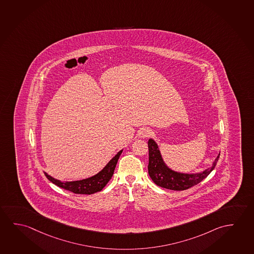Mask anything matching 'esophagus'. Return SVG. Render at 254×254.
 <instances>
[{"mask_svg":"<svg viewBox=\"0 0 254 254\" xmlns=\"http://www.w3.org/2000/svg\"><path fill=\"white\" fill-rule=\"evenodd\" d=\"M151 133H152L151 132V129H148V128H143V129L139 130L138 135H139V137L145 138V137H149Z\"/></svg>","mask_w":254,"mask_h":254,"instance_id":"esophagus-1","label":"esophagus"}]
</instances>
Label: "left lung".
<instances>
[{
  "mask_svg": "<svg viewBox=\"0 0 254 254\" xmlns=\"http://www.w3.org/2000/svg\"><path fill=\"white\" fill-rule=\"evenodd\" d=\"M149 150V163H148V174L153 183L158 186L165 189L173 190H184L196 186L198 183L205 179L214 169L217 163L220 153L213 162L211 168L205 169L203 172L196 174L180 173L174 171L166 165L162 160L161 152L159 150L156 142L150 138L148 140Z\"/></svg>",
  "mask_w": 254,
  "mask_h": 254,
  "instance_id": "obj_1",
  "label": "left lung"
}]
</instances>
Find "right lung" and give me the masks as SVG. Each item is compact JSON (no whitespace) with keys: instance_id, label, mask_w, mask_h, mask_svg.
I'll return each instance as SVG.
<instances>
[{"instance_id":"1","label":"right lung","mask_w":254,"mask_h":254,"mask_svg":"<svg viewBox=\"0 0 254 254\" xmlns=\"http://www.w3.org/2000/svg\"><path fill=\"white\" fill-rule=\"evenodd\" d=\"M122 152L119 151L116 154L115 157L112 158L109 163L105 166L104 169L96 174L93 177H89L83 180L71 182H62L60 180L55 179L54 177L45 173V176L52 182L56 186H59L63 189L67 190L76 194H93L98 191H101L104 188L106 185L109 183V180L113 176L114 171L117 166V161L121 155Z\"/></svg>"}]
</instances>
